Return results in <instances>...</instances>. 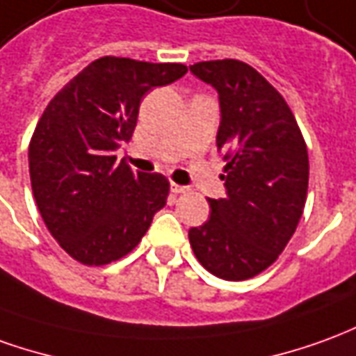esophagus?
Wrapping results in <instances>:
<instances>
[{"label":"esophagus","mask_w":356,"mask_h":356,"mask_svg":"<svg viewBox=\"0 0 356 356\" xmlns=\"http://www.w3.org/2000/svg\"><path fill=\"white\" fill-rule=\"evenodd\" d=\"M170 188H171V193H175V195H183V193H188V191H191L188 186L177 185V183H171Z\"/></svg>","instance_id":"1"}]
</instances>
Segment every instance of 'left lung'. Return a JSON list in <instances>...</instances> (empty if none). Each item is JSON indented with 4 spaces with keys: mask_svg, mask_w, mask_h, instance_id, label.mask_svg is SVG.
Masks as SVG:
<instances>
[{
    "mask_svg": "<svg viewBox=\"0 0 356 356\" xmlns=\"http://www.w3.org/2000/svg\"><path fill=\"white\" fill-rule=\"evenodd\" d=\"M220 98L218 152L225 198H208L210 220L188 229L198 262L227 282L264 272L297 229L308 188V152L283 96L237 59L188 67Z\"/></svg>",
    "mask_w": 356,
    "mask_h": 356,
    "instance_id": "1",
    "label": "left lung"
}]
</instances>
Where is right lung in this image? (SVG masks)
Returning a JSON list of instances; mask_svg holds the SVG:
<instances>
[{
	"label": "right lung",
	"mask_w": 356,
	"mask_h": 356,
	"mask_svg": "<svg viewBox=\"0 0 356 356\" xmlns=\"http://www.w3.org/2000/svg\"><path fill=\"white\" fill-rule=\"evenodd\" d=\"M181 63L100 57L57 92L29 146L34 200L61 248L86 266L129 254L165 206L170 181L133 171L115 150L129 143L140 100L175 83Z\"/></svg>",
	"instance_id": "obj_1"
}]
</instances>
